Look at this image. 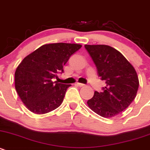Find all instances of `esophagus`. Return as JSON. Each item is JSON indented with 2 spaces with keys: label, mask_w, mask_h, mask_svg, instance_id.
Segmentation results:
<instances>
[{
  "label": "esophagus",
  "mask_w": 150,
  "mask_h": 150,
  "mask_svg": "<svg viewBox=\"0 0 150 150\" xmlns=\"http://www.w3.org/2000/svg\"><path fill=\"white\" fill-rule=\"evenodd\" d=\"M76 84L77 86H79V87H84V84H81V83H79V82H77Z\"/></svg>",
  "instance_id": "obj_1"
}]
</instances>
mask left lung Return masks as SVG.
Listing matches in <instances>:
<instances>
[{
  "label": "left lung",
  "mask_w": 150,
  "mask_h": 150,
  "mask_svg": "<svg viewBox=\"0 0 150 150\" xmlns=\"http://www.w3.org/2000/svg\"><path fill=\"white\" fill-rule=\"evenodd\" d=\"M106 81L101 93L96 91L87 102L91 110L105 118H112L127 109L136 98L139 85L134 67L117 50L108 45H84Z\"/></svg>",
  "instance_id": "left-lung-1"
}]
</instances>
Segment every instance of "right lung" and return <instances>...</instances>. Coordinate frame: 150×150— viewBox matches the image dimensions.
I'll return each mask as SVG.
<instances>
[{"mask_svg":"<svg viewBox=\"0 0 150 150\" xmlns=\"http://www.w3.org/2000/svg\"><path fill=\"white\" fill-rule=\"evenodd\" d=\"M81 44H44L27 55L16 69L15 89L27 109L37 115L48 113L63 103L71 84L52 81Z\"/></svg>","mask_w":150,"mask_h":150,"instance_id":"add662e5","label":"right lung"}]
</instances>
